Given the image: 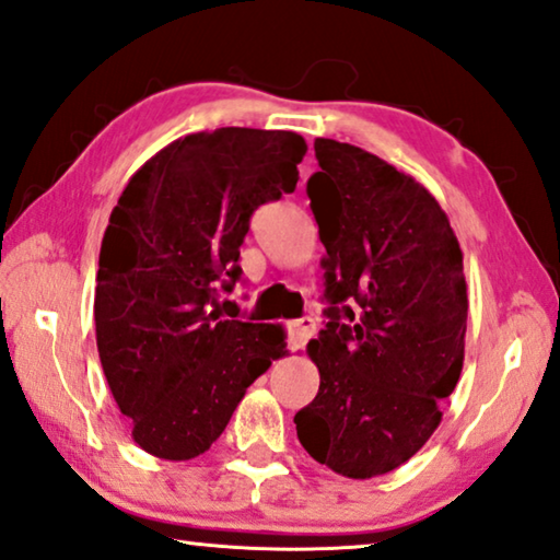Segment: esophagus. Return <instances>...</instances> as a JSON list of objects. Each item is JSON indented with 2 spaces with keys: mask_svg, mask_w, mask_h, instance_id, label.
I'll list each match as a JSON object with an SVG mask.
<instances>
[{
  "mask_svg": "<svg viewBox=\"0 0 560 560\" xmlns=\"http://www.w3.org/2000/svg\"><path fill=\"white\" fill-rule=\"evenodd\" d=\"M314 329L316 324L314 319H308V316H304V319H296L289 324V347L291 349H302L308 339L314 337Z\"/></svg>",
  "mask_w": 560,
  "mask_h": 560,
  "instance_id": "1",
  "label": "esophagus"
}]
</instances>
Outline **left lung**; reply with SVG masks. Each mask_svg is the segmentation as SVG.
<instances>
[{
	"label": "left lung",
	"mask_w": 560,
	"mask_h": 560,
	"mask_svg": "<svg viewBox=\"0 0 560 560\" xmlns=\"http://www.w3.org/2000/svg\"><path fill=\"white\" fill-rule=\"evenodd\" d=\"M306 183L327 324L306 352L319 392L296 435L316 463L366 480L410 460L442 420L465 360L463 252L435 196L366 150L314 140Z\"/></svg>",
	"instance_id": "8db88e82"
}]
</instances>
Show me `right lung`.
<instances>
[{
    "label": "right lung",
    "mask_w": 560,
    "mask_h": 560,
    "mask_svg": "<svg viewBox=\"0 0 560 560\" xmlns=\"http://www.w3.org/2000/svg\"><path fill=\"white\" fill-rule=\"evenodd\" d=\"M304 153L306 140L289 130L194 132L140 165L113 208L100 246L97 352L145 453L203 455L283 354L281 324L221 319L219 287L238 281L248 221L294 194Z\"/></svg>",
    "instance_id": "right-lung-1"
}]
</instances>
